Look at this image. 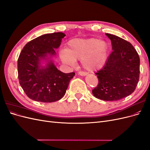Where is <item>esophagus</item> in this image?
<instances>
[{
	"label": "esophagus",
	"instance_id": "obj_1",
	"mask_svg": "<svg viewBox=\"0 0 150 150\" xmlns=\"http://www.w3.org/2000/svg\"><path fill=\"white\" fill-rule=\"evenodd\" d=\"M78 74L80 75V76H86L87 75V73L85 72H83V71H79L78 72Z\"/></svg>",
	"mask_w": 150,
	"mask_h": 150
}]
</instances>
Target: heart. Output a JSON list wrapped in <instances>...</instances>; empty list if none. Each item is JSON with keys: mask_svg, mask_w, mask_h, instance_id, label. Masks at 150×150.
Instances as JSON below:
<instances>
[{"mask_svg": "<svg viewBox=\"0 0 150 150\" xmlns=\"http://www.w3.org/2000/svg\"><path fill=\"white\" fill-rule=\"evenodd\" d=\"M108 43L96 38L72 39L67 43L66 51H62L61 57L66 64H73L75 60L81 59L86 69L93 71L102 67L107 59Z\"/></svg>", "mask_w": 150, "mask_h": 150, "instance_id": "1", "label": "heart"}]
</instances>
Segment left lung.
Masks as SVG:
<instances>
[{
  "label": "left lung",
  "mask_w": 150,
  "mask_h": 150,
  "mask_svg": "<svg viewBox=\"0 0 150 150\" xmlns=\"http://www.w3.org/2000/svg\"><path fill=\"white\" fill-rule=\"evenodd\" d=\"M112 49L105 65L96 74L99 83L92 91L96 98L117 101L132 94L139 78V57L130 42L116 35L106 34Z\"/></svg>",
  "instance_id": "8db88e82"
}]
</instances>
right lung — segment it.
<instances>
[{
	"mask_svg": "<svg viewBox=\"0 0 150 150\" xmlns=\"http://www.w3.org/2000/svg\"><path fill=\"white\" fill-rule=\"evenodd\" d=\"M66 36L62 33L47 34L27 43L17 61L18 78L25 94L33 100L52 103L59 101L65 94L70 80L75 73H64L57 69L52 61L46 66L40 61L47 56L56 55L55 49Z\"/></svg>",
	"mask_w": 150,
	"mask_h": 150,
	"instance_id": "1",
	"label": "right lung"
}]
</instances>
